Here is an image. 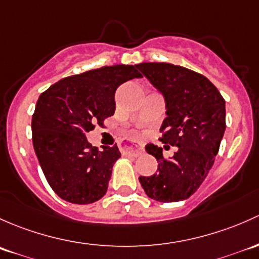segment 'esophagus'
<instances>
[{"label":"esophagus","mask_w":259,"mask_h":259,"mask_svg":"<svg viewBox=\"0 0 259 259\" xmlns=\"http://www.w3.org/2000/svg\"><path fill=\"white\" fill-rule=\"evenodd\" d=\"M142 152H143V147L138 145H127L123 147V153L130 154V156H133V157L140 156Z\"/></svg>","instance_id":"1"}]
</instances>
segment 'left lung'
<instances>
[{"label":"left lung","instance_id":"8db88e82","mask_svg":"<svg viewBox=\"0 0 259 259\" xmlns=\"http://www.w3.org/2000/svg\"><path fill=\"white\" fill-rule=\"evenodd\" d=\"M136 66L164 98L167 117L159 140L178 147L166 158L161 147L148 143L146 151L156 157L158 168L149 177L141 176L140 183L154 201H185L199 188L214 163L226 131V102L207 77L182 66Z\"/></svg>","mask_w":259,"mask_h":259}]
</instances>
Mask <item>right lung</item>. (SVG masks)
I'll return each mask as SVG.
<instances>
[{
  "instance_id": "right-lung-1",
  "label": "right lung",
  "mask_w": 259,
  "mask_h": 259,
  "mask_svg": "<svg viewBox=\"0 0 259 259\" xmlns=\"http://www.w3.org/2000/svg\"><path fill=\"white\" fill-rule=\"evenodd\" d=\"M142 74L132 65L105 66L66 77L45 91L32 116V141L45 177L58 197L89 204L106 194L118 147L98 151L86 135L116 110L118 86Z\"/></svg>"
}]
</instances>
